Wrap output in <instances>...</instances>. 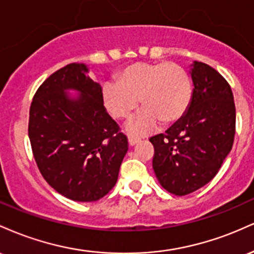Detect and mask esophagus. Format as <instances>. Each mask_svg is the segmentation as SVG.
I'll return each instance as SVG.
<instances>
[{
    "instance_id": "34e87169",
    "label": "esophagus",
    "mask_w": 254,
    "mask_h": 254,
    "mask_svg": "<svg viewBox=\"0 0 254 254\" xmlns=\"http://www.w3.org/2000/svg\"><path fill=\"white\" fill-rule=\"evenodd\" d=\"M127 142H129V147H133V145H136L137 143H138L139 138H137V137H133V136H129Z\"/></svg>"
}]
</instances>
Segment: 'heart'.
<instances>
[{
	"mask_svg": "<svg viewBox=\"0 0 254 254\" xmlns=\"http://www.w3.org/2000/svg\"><path fill=\"white\" fill-rule=\"evenodd\" d=\"M191 81L180 65L171 62H138L127 66L117 81H107L101 99L112 117H130L141 99L143 110L127 124L133 133L149 132L159 124L179 121L191 103Z\"/></svg>",
	"mask_w": 254,
	"mask_h": 254,
	"instance_id": "1",
	"label": "heart"
}]
</instances>
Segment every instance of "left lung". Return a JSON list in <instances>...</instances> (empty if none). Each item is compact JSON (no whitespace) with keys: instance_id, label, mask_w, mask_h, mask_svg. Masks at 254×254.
Returning a JSON list of instances; mask_svg holds the SVG:
<instances>
[{"instance_id":"obj_1","label":"left lung","mask_w":254,"mask_h":254,"mask_svg":"<svg viewBox=\"0 0 254 254\" xmlns=\"http://www.w3.org/2000/svg\"><path fill=\"white\" fill-rule=\"evenodd\" d=\"M193 82L185 115L165 133L151 137L153 170L162 188L185 196L217 174L235 135V105L230 86L208 64L190 65Z\"/></svg>"}]
</instances>
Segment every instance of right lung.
I'll use <instances>...</instances> for the list:
<instances>
[{
    "label": "right lung",
    "mask_w": 254,
    "mask_h": 254,
    "mask_svg": "<svg viewBox=\"0 0 254 254\" xmlns=\"http://www.w3.org/2000/svg\"><path fill=\"white\" fill-rule=\"evenodd\" d=\"M88 72L86 64L71 63L46 78L32 101L28 123L44 179L76 202H94L109 193L127 151V136L106 112L101 86Z\"/></svg>",
    "instance_id": "1"
}]
</instances>
